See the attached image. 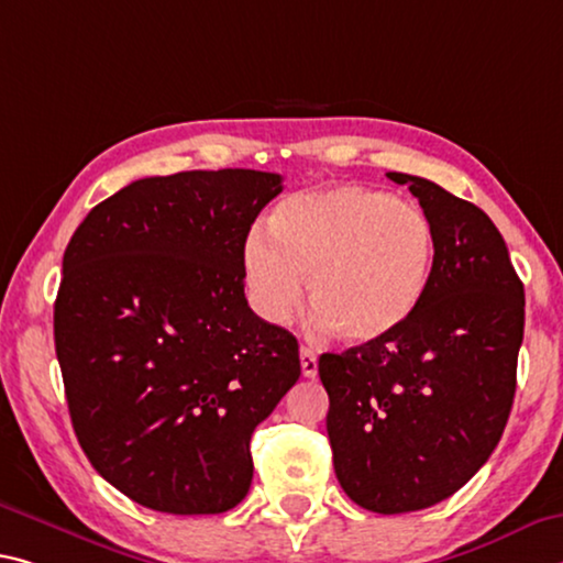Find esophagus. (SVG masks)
Segmentation results:
<instances>
[{
    "instance_id": "obj_1",
    "label": "esophagus",
    "mask_w": 563,
    "mask_h": 563,
    "mask_svg": "<svg viewBox=\"0 0 563 563\" xmlns=\"http://www.w3.org/2000/svg\"><path fill=\"white\" fill-rule=\"evenodd\" d=\"M300 368H302V376H306V378L318 376V355L306 345L300 347Z\"/></svg>"
}]
</instances>
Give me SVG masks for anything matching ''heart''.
I'll list each match as a JSON object with an SVG mask.
<instances>
[{
  "mask_svg": "<svg viewBox=\"0 0 563 563\" xmlns=\"http://www.w3.org/2000/svg\"><path fill=\"white\" fill-rule=\"evenodd\" d=\"M243 247L247 298L267 323H288L302 302L338 341L371 345L404 328L428 292L435 257L431 218L365 185L285 198Z\"/></svg>",
  "mask_w": 563,
  "mask_h": 563,
  "instance_id": "b5f03b06",
  "label": "heart"
}]
</instances>
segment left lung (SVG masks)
Listing matches in <instances>:
<instances>
[{
    "label": "left lung",
    "mask_w": 563,
    "mask_h": 563,
    "mask_svg": "<svg viewBox=\"0 0 563 563\" xmlns=\"http://www.w3.org/2000/svg\"><path fill=\"white\" fill-rule=\"evenodd\" d=\"M408 185L435 230L428 292L386 341L323 353L333 466L355 504L421 511L484 466L508 421L523 341V283L484 210L426 177Z\"/></svg>",
    "instance_id": "left-lung-1"
}]
</instances>
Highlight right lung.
Returning a JSON list of instances; mask_svg holds the SVG:
<instances>
[{
	"instance_id": "obj_1",
	"label": "right lung",
	"mask_w": 563,
	"mask_h": 563,
	"mask_svg": "<svg viewBox=\"0 0 563 563\" xmlns=\"http://www.w3.org/2000/svg\"><path fill=\"white\" fill-rule=\"evenodd\" d=\"M283 192L261 169H190L95 205L62 257L55 347L77 441L153 511L222 514L250 435L300 378L298 341L247 306L243 247Z\"/></svg>"
}]
</instances>
